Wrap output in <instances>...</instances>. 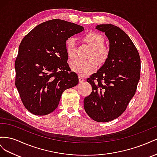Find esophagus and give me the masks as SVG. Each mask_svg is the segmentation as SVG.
I'll return each instance as SVG.
<instances>
[{
  "label": "esophagus",
  "instance_id": "esophagus-1",
  "mask_svg": "<svg viewBox=\"0 0 157 157\" xmlns=\"http://www.w3.org/2000/svg\"><path fill=\"white\" fill-rule=\"evenodd\" d=\"M84 78H83L82 76H81V75H79V82H83V81H84Z\"/></svg>",
  "mask_w": 157,
  "mask_h": 157
}]
</instances>
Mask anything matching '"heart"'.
<instances>
[{"label":"heart","mask_w":157,"mask_h":157,"mask_svg":"<svg viewBox=\"0 0 157 157\" xmlns=\"http://www.w3.org/2000/svg\"><path fill=\"white\" fill-rule=\"evenodd\" d=\"M83 39L92 48L89 59H78L71 63V68L75 72L81 75H87L92 73L98 66V61L100 63H105L108 60L110 55V50L108 47L103 44L104 37L100 33L95 31H89L83 36ZM65 48L68 56L71 59L75 58L76 48L75 39L73 37H69L65 42Z\"/></svg>","instance_id":"obj_1"}]
</instances>
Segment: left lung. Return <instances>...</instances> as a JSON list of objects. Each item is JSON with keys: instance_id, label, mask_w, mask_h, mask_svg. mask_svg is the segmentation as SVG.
<instances>
[{"instance_id": "left-lung-1", "label": "left lung", "mask_w": 157, "mask_h": 157, "mask_svg": "<svg viewBox=\"0 0 157 157\" xmlns=\"http://www.w3.org/2000/svg\"><path fill=\"white\" fill-rule=\"evenodd\" d=\"M109 41V59L96 73L87 79L92 92L84 98V109L98 122L113 120L126 110L140 79L141 60L128 35L113 24H100Z\"/></svg>"}]
</instances>
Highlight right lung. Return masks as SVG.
Returning <instances> with one entry per match:
<instances>
[{
	"mask_svg": "<svg viewBox=\"0 0 157 157\" xmlns=\"http://www.w3.org/2000/svg\"><path fill=\"white\" fill-rule=\"evenodd\" d=\"M83 27L54 19L37 25L20 44L15 61V85L25 109L37 116L50 114L66 89L77 86L65 48L66 39Z\"/></svg>",
	"mask_w": 157,
	"mask_h": 157,
	"instance_id": "1",
	"label": "right lung"
}]
</instances>
